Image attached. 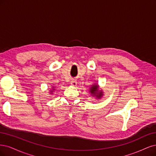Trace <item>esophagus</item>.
<instances>
[{
	"instance_id": "1",
	"label": "esophagus",
	"mask_w": 156,
	"mask_h": 156,
	"mask_svg": "<svg viewBox=\"0 0 156 156\" xmlns=\"http://www.w3.org/2000/svg\"><path fill=\"white\" fill-rule=\"evenodd\" d=\"M71 84L73 85V86H76V85H77L76 80H72V81L71 82Z\"/></svg>"
}]
</instances>
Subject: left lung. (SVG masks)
<instances>
[{"label":"left lung","mask_w":156,"mask_h":156,"mask_svg":"<svg viewBox=\"0 0 156 156\" xmlns=\"http://www.w3.org/2000/svg\"><path fill=\"white\" fill-rule=\"evenodd\" d=\"M98 85L93 84L91 86V87L90 88L89 91L93 95H94V96L96 97L97 98H100L102 97V95H103L102 93H103L102 92V91L98 92Z\"/></svg>","instance_id":"1"}]
</instances>
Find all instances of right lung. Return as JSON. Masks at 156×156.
I'll return each instance as SVG.
<instances>
[{
    "label": "right lung",
    "instance_id": "1",
    "mask_svg": "<svg viewBox=\"0 0 156 156\" xmlns=\"http://www.w3.org/2000/svg\"><path fill=\"white\" fill-rule=\"evenodd\" d=\"M52 90H53V91H54L55 89H52ZM51 92H52V91H51Z\"/></svg>",
    "mask_w": 156,
    "mask_h": 156
}]
</instances>
